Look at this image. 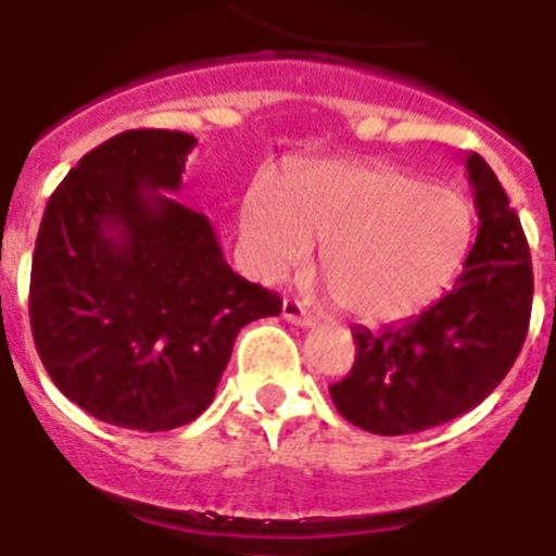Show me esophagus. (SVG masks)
<instances>
[{
    "label": "esophagus",
    "mask_w": 556,
    "mask_h": 556,
    "mask_svg": "<svg viewBox=\"0 0 556 556\" xmlns=\"http://www.w3.org/2000/svg\"><path fill=\"white\" fill-rule=\"evenodd\" d=\"M283 319L292 321V325L298 327H314L316 319L308 314V311L303 308V303H298V300H283Z\"/></svg>",
    "instance_id": "obj_1"
}]
</instances>
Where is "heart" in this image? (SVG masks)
<instances>
[{"instance_id":"b5f03b06","label":"heart","mask_w":556,"mask_h":556,"mask_svg":"<svg viewBox=\"0 0 556 556\" xmlns=\"http://www.w3.org/2000/svg\"><path fill=\"white\" fill-rule=\"evenodd\" d=\"M467 195L382 163L289 168L281 190L258 179L240 213L251 273L278 281L321 242L338 303L371 325L415 316L440 298L472 242Z\"/></svg>"}]
</instances>
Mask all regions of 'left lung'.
Returning a JSON list of instances; mask_svg holds the SVG:
<instances>
[{
  "label": "left lung",
  "instance_id": "8db88e82",
  "mask_svg": "<svg viewBox=\"0 0 556 556\" xmlns=\"http://www.w3.org/2000/svg\"><path fill=\"white\" fill-rule=\"evenodd\" d=\"M467 174L480 226L451 292L404 325L352 330L354 366L330 395L363 431L401 437L464 415L505 379L525 346L530 245L489 163L472 152Z\"/></svg>",
  "mask_w": 556,
  "mask_h": 556
}]
</instances>
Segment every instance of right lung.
<instances>
[{"label": "right lung", "instance_id": "add662e5", "mask_svg": "<svg viewBox=\"0 0 556 556\" xmlns=\"http://www.w3.org/2000/svg\"><path fill=\"white\" fill-rule=\"evenodd\" d=\"M195 139L125 130L71 168L37 231L29 321L56 388L98 420L168 431L215 399L237 332L281 298L226 264L179 190Z\"/></svg>", "mask_w": 556, "mask_h": 556}]
</instances>
